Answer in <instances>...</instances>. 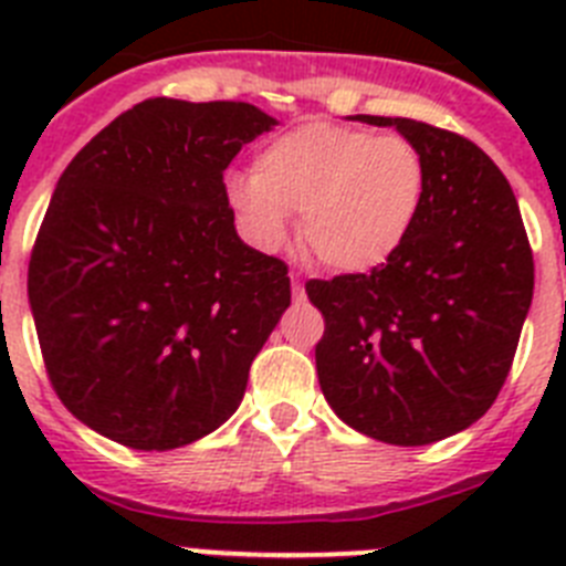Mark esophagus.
<instances>
[{"instance_id":"34e87169","label":"esophagus","mask_w":566,"mask_h":566,"mask_svg":"<svg viewBox=\"0 0 566 566\" xmlns=\"http://www.w3.org/2000/svg\"><path fill=\"white\" fill-rule=\"evenodd\" d=\"M292 292L294 297H303V280H300V274H292Z\"/></svg>"}]
</instances>
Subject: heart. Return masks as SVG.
<instances>
[{
  "label": "heart",
  "mask_w": 566,
  "mask_h": 566,
  "mask_svg": "<svg viewBox=\"0 0 566 566\" xmlns=\"http://www.w3.org/2000/svg\"><path fill=\"white\" fill-rule=\"evenodd\" d=\"M227 201L258 249L277 252L300 212V238L334 272H374L408 243L428 195L424 155L399 133L308 122L227 175Z\"/></svg>",
  "instance_id": "1"
}]
</instances>
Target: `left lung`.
Here are the masks:
<instances>
[{
  "label": "left lung",
  "instance_id": "1",
  "mask_svg": "<svg viewBox=\"0 0 566 566\" xmlns=\"http://www.w3.org/2000/svg\"><path fill=\"white\" fill-rule=\"evenodd\" d=\"M397 127L424 155L419 223L385 266L308 280L323 312L317 377L345 424L388 444H431L496 402L533 300V249L516 195L464 135L413 118Z\"/></svg>",
  "mask_w": 566,
  "mask_h": 566
}]
</instances>
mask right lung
Listing matches in <instances>:
<instances>
[{"label":"right lung","instance_id":"add662e5","mask_svg":"<svg viewBox=\"0 0 566 566\" xmlns=\"http://www.w3.org/2000/svg\"><path fill=\"white\" fill-rule=\"evenodd\" d=\"M274 124L247 102L147 98L59 178L28 297L53 391L102 437L172 451L238 411L292 286L238 238L223 172Z\"/></svg>","mask_w":566,"mask_h":566}]
</instances>
